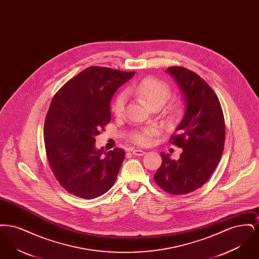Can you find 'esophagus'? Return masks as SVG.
<instances>
[{"label":"esophagus","instance_id":"esophagus-1","mask_svg":"<svg viewBox=\"0 0 259 259\" xmlns=\"http://www.w3.org/2000/svg\"><path fill=\"white\" fill-rule=\"evenodd\" d=\"M132 153L136 155V156H143V155L146 154V151H144L142 149H133Z\"/></svg>","mask_w":259,"mask_h":259}]
</instances>
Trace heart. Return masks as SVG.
Segmentation results:
<instances>
[{
  "label": "heart",
  "instance_id": "heart-1",
  "mask_svg": "<svg viewBox=\"0 0 259 259\" xmlns=\"http://www.w3.org/2000/svg\"><path fill=\"white\" fill-rule=\"evenodd\" d=\"M129 93L138 98L145 100L151 107H162L172 94V89L168 83L156 77H147L139 83L131 85L127 90ZM126 96L123 93L119 94L112 105V111L115 115L120 116L125 110ZM171 112L174 116H179L182 112V106L180 103H175L171 106ZM158 133L157 128L148 127L138 130L130 136L132 142L142 147H147L152 144L154 137Z\"/></svg>",
  "mask_w": 259,
  "mask_h": 259
}]
</instances>
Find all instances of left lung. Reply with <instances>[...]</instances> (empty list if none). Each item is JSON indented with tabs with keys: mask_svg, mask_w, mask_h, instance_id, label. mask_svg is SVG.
I'll list each match as a JSON object with an SVG mask.
<instances>
[{
	"mask_svg": "<svg viewBox=\"0 0 259 259\" xmlns=\"http://www.w3.org/2000/svg\"><path fill=\"white\" fill-rule=\"evenodd\" d=\"M181 87L186 109L170 143L183 148L179 160L160 153L162 165L154 174L156 185L172 195L196 190L209 180L222 158L225 122L220 100L209 84L184 67H169Z\"/></svg>",
	"mask_w": 259,
	"mask_h": 259,
	"instance_id": "left-lung-1",
	"label": "left lung"
}]
</instances>
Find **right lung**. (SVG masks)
<instances>
[{
    "instance_id": "1",
    "label": "right lung",
    "mask_w": 259,
    "mask_h": 259,
    "mask_svg": "<svg viewBox=\"0 0 259 259\" xmlns=\"http://www.w3.org/2000/svg\"><path fill=\"white\" fill-rule=\"evenodd\" d=\"M134 74L89 67L67 81L51 101L44 130L47 157L56 180L74 196L99 197L117 178L123 149H97L95 137L111 121L114 92Z\"/></svg>"
}]
</instances>
